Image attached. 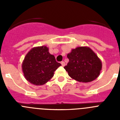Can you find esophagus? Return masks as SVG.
I'll list each match as a JSON object with an SVG mask.
<instances>
[{"label": "esophagus", "instance_id": "34e87169", "mask_svg": "<svg viewBox=\"0 0 120 120\" xmlns=\"http://www.w3.org/2000/svg\"><path fill=\"white\" fill-rule=\"evenodd\" d=\"M61 65H62V67H64L65 66V62H64V61H62V62H61Z\"/></svg>", "mask_w": 120, "mask_h": 120}]
</instances>
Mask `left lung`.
<instances>
[{"mask_svg":"<svg viewBox=\"0 0 120 120\" xmlns=\"http://www.w3.org/2000/svg\"><path fill=\"white\" fill-rule=\"evenodd\" d=\"M69 62L64 67L70 77L80 82L97 79L102 68L97 55L88 47H78L68 53Z\"/></svg>","mask_w":120,"mask_h":120,"instance_id":"left-lung-1","label":"left lung"}]
</instances>
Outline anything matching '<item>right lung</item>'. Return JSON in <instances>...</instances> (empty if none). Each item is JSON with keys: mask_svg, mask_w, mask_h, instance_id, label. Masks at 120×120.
<instances>
[{"mask_svg": "<svg viewBox=\"0 0 120 120\" xmlns=\"http://www.w3.org/2000/svg\"><path fill=\"white\" fill-rule=\"evenodd\" d=\"M46 46L32 49L22 63V70L26 80L35 85H42L53 77L54 72L61 66Z\"/></svg>", "mask_w": 120, "mask_h": 120, "instance_id": "1", "label": "right lung"}]
</instances>
